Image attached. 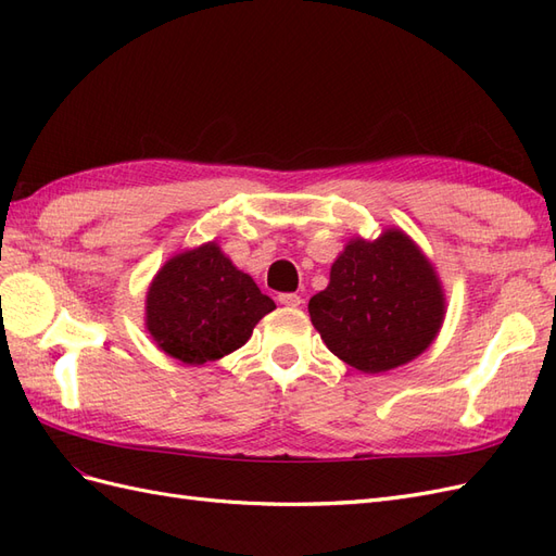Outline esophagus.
Masks as SVG:
<instances>
[{
	"label": "esophagus",
	"mask_w": 556,
	"mask_h": 556,
	"mask_svg": "<svg viewBox=\"0 0 556 556\" xmlns=\"http://www.w3.org/2000/svg\"><path fill=\"white\" fill-rule=\"evenodd\" d=\"M278 301L282 306H290V308H296L301 306V296L294 294V292H285V294H278Z\"/></svg>",
	"instance_id": "1"
}]
</instances>
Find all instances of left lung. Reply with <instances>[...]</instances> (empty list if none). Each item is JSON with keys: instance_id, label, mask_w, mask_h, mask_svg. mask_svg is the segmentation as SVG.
<instances>
[{"instance_id": "8db88e82", "label": "left lung", "mask_w": 556, "mask_h": 556, "mask_svg": "<svg viewBox=\"0 0 556 556\" xmlns=\"http://www.w3.org/2000/svg\"><path fill=\"white\" fill-rule=\"evenodd\" d=\"M447 311L435 266L406 231L352 237L333 260L329 285L308 301L313 327L336 357L362 374L417 359Z\"/></svg>"}]
</instances>
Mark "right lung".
I'll list each match as a JSON object with an SVG mask.
<instances>
[{"mask_svg":"<svg viewBox=\"0 0 556 556\" xmlns=\"http://www.w3.org/2000/svg\"><path fill=\"white\" fill-rule=\"evenodd\" d=\"M276 308L215 241L176 252L150 280L146 331L182 364L223 359L245 345L260 319Z\"/></svg>","mask_w":556,"mask_h":556,"instance_id":"right-lung-1","label":"right lung"}]
</instances>
